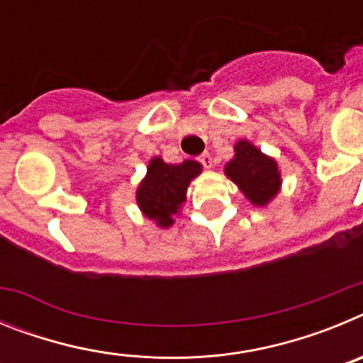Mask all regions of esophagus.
I'll list each match as a JSON object with an SVG mask.
<instances>
[{"mask_svg":"<svg viewBox=\"0 0 363 363\" xmlns=\"http://www.w3.org/2000/svg\"><path fill=\"white\" fill-rule=\"evenodd\" d=\"M198 160H200V163H201V165H203V167H207V169H211V167H213V156H211L209 152H203V154H201V156H200V158H198Z\"/></svg>","mask_w":363,"mask_h":363,"instance_id":"esophagus-1","label":"esophagus"}]
</instances>
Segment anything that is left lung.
Returning a JSON list of instances; mask_svg holds the SVG:
<instances>
[{
  "label": "left lung",
  "instance_id": "left-lung-1",
  "mask_svg": "<svg viewBox=\"0 0 363 363\" xmlns=\"http://www.w3.org/2000/svg\"><path fill=\"white\" fill-rule=\"evenodd\" d=\"M223 171L255 207H267L281 189V172L277 160L262 152L249 140L234 143V156L225 163Z\"/></svg>",
  "mask_w": 363,
  "mask_h": 363
}]
</instances>
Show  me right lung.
Masks as SVG:
<instances>
[{
  "label": "right lung",
  "instance_id": "right-lung-1",
  "mask_svg": "<svg viewBox=\"0 0 363 363\" xmlns=\"http://www.w3.org/2000/svg\"><path fill=\"white\" fill-rule=\"evenodd\" d=\"M200 174L201 163L194 160L167 163L154 156L136 189V203L143 216L160 229H169L187 200L189 185Z\"/></svg>",
  "mask_w": 363,
  "mask_h": 363
}]
</instances>
